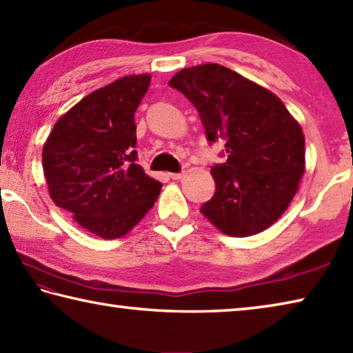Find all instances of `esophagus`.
<instances>
[{"instance_id": "1", "label": "esophagus", "mask_w": 353, "mask_h": 353, "mask_svg": "<svg viewBox=\"0 0 353 353\" xmlns=\"http://www.w3.org/2000/svg\"><path fill=\"white\" fill-rule=\"evenodd\" d=\"M168 176L172 179V181H179V179L183 177V172H170Z\"/></svg>"}]
</instances>
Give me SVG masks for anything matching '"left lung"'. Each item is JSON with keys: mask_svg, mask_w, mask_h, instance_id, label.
<instances>
[{"mask_svg": "<svg viewBox=\"0 0 353 353\" xmlns=\"http://www.w3.org/2000/svg\"><path fill=\"white\" fill-rule=\"evenodd\" d=\"M198 110L208 143L225 141L212 166L216 190L201 213L230 236L260 234L282 216L305 171L302 129L276 94L218 63L168 82Z\"/></svg>", "mask_w": 353, "mask_h": 353, "instance_id": "1", "label": "left lung"}]
</instances>
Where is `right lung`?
Returning <instances> with one entry per match:
<instances>
[{
	"label": "right lung",
	"instance_id": "obj_1",
	"mask_svg": "<svg viewBox=\"0 0 353 353\" xmlns=\"http://www.w3.org/2000/svg\"><path fill=\"white\" fill-rule=\"evenodd\" d=\"M151 76L121 77L79 101L43 146L50 196L83 229L126 235L152 208L162 183L137 165L135 110Z\"/></svg>",
	"mask_w": 353,
	"mask_h": 353
}]
</instances>
